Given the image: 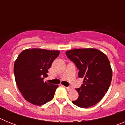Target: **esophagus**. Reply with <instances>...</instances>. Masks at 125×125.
Returning <instances> with one entry per match:
<instances>
[{
	"label": "esophagus",
	"mask_w": 125,
	"mask_h": 125,
	"mask_svg": "<svg viewBox=\"0 0 125 125\" xmlns=\"http://www.w3.org/2000/svg\"><path fill=\"white\" fill-rule=\"evenodd\" d=\"M66 89H67V90L69 91H72L73 90V88L72 87H71V86H68V87H66Z\"/></svg>",
	"instance_id": "esophagus-1"
}]
</instances>
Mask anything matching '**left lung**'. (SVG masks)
Wrapping results in <instances>:
<instances>
[{"mask_svg":"<svg viewBox=\"0 0 125 125\" xmlns=\"http://www.w3.org/2000/svg\"><path fill=\"white\" fill-rule=\"evenodd\" d=\"M67 57L79 69L83 84L76 88L79 97L73 103L86 108L98 103L108 91L112 79V69L108 57L96 49H74L66 52Z\"/></svg>","mask_w":125,"mask_h":125,"instance_id":"left-lung-1","label":"left lung"}]
</instances>
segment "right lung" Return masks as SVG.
<instances>
[{
	"mask_svg": "<svg viewBox=\"0 0 125 125\" xmlns=\"http://www.w3.org/2000/svg\"><path fill=\"white\" fill-rule=\"evenodd\" d=\"M59 51L28 49L20 53L14 67L15 82L24 99L41 106L51 101L58 85L44 81Z\"/></svg>",
	"mask_w": 125,
	"mask_h": 125,
	"instance_id": "add662e5",
	"label": "right lung"
}]
</instances>
